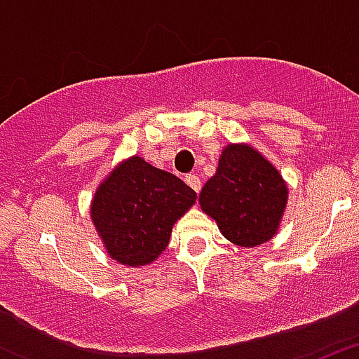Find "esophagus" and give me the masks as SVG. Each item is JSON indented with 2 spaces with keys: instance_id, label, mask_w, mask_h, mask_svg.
Segmentation results:
<instances>
[{
  "instance_id": "34e87169",
  "label": "esophagus",
  "mask_w": 359,
  "mask_h": 359,
  "mask_svg": "<svg viewBox=\"0 0 359 359\" xmlns=\"http://www.w3.org/2000/svg\"><path fill=\"white\" fill-rule=\"evenodd\" d=\"M185 182H187V185L192 187V189H194L196 192H199V190H201V180H199V177L196 176V174H187Z\"/></svg>"
}]
</instances>
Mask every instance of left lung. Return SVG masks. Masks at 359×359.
I'll use <instances>...</instances> for the list:
<instances>
[{
    "mask_svg": "<svg viewBox=\"0 0 359 359\" xmlns=\"http://www.w3.org/2000/svg\"><path fill=\"white\" fill-rule=\"evenodd\" d=\"M287 201V187L262 154L248 145H228L199 194L201 208L237 246L253 248L275 236Z\"/></svg>",
    "mask_w": 359,
    "mask_h": 359,
    "instance_id": "8db88e82",
    "label": "left lung"
}]
</instances>
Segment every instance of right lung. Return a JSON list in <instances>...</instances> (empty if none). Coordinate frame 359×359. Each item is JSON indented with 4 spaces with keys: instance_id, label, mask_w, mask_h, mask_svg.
Instances as JSON below:
<instances>
[{
    "instance_id": "obj_1",
    "label": "right lung",
    "mask_w": 359,
    "mask_h": 359,
    "mask_svg": "<svg viewBox=\"0 0 359 359\" xmlns=\"http://www.w3.org/2000/svg\"><path fill=\"white\" fill-rule=\"evenodd\" d=\"M196 198L177 176L133 156L98 187L91 219L115 261L145 266L167 248L172 224Z\"/></svg>"
}]
</instances>
